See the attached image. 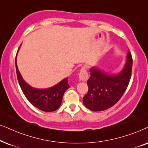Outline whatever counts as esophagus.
<instances>
[{
    "instance_id": "1",
    "label": "esophagus",
    "mask_w": 148,
    "mask_h": 148,
    "mask_svg": "<svg viewBox=\"0 0 148 148\" xmlns=\"http://www.w3.org/2000/svg\"><path fill=\"white\" fill-rule=\"evenodd\" d=\"M79 79L81 81H86L88 79V74L87 71H86V67L84 66L80 70L79 73Z\"/></svg>"
}]
</instances>
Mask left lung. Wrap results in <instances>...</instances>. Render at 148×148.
Here are the masks:
<instances>
[{
  "mask_svg": "<svg viewBox=\"0 0 148 148\" xmlns=\"http://www.w3.org/2000/svg\"><path fill=\"white\" fill-rule=\"evenodd\" d=\"M133 59L129 51L125 66L121 72L112 74L97 67L90 68L87 80L88 90L83 97L84 105L93 112L103 111L115 105L127 89L131 77Z\"/></svg>",
  "mask_w": 148,
  "mask_h": 148,
  "instance_id": "1",
  "label": "left lung"
}]
</instances>
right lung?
Returning <instances> with one entry per match:
<instances>
[{"label": "right lung", "instance_id": "add662e5", "mask_svg": "<svg viewBox=\"0 0 148 148\" xmlns=\"http://www.w3.org/2000/svg\"><path fill=\"white\" fill-rule=\"evenodd\" d=\"M20 47H19V49ZM15 67L19 86L25 97L33 106L44 112H53L60 108L64 92L70 87L68 82V77L64 78L51 87L47 88H34L23 79L17 68L16 62Z\"/></svg>", "mask_w": 148, "mask_h": 148}]
</instances>
